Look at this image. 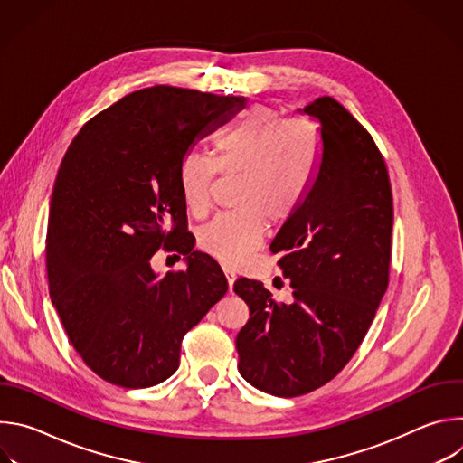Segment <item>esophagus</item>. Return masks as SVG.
I'll list each match as a JSON object with an SVG mask.
<instances>
[{"instance_id":"obj_1","label":"esophagus","mask_w":463,"mask_h":463,"mask_svg":"<svg viewBox=\"0 0 463 463\" xmlns=\"http://www.w3.org/2000/svg\"><path fill=\"white\" fill-rule=\"evenodd\" d=\"M223 273L227 277V284H229V291H232V286H234V280H236V273L229 268H223Z\"/></svg>"}]
</instances>
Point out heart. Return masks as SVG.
<instances>
[{
	"label": "heart",
	"mask_w": 463,
	"mask_h": 463,
	"mask_svg": "<svg viewBox=\"0 0 463 463\" xmlns=\"http://www.w3.org/2000/svg\"><path fill=\"white\" fill-rule=\"evenodd\" d=\"M322 139L317 124L304 117L256 104L214 143V159L188 152L177 166L184 209L202 218L213 205L218 174L241 175L232 213L218 214L197 232V247L238 268L266 238L271 225L288 223L306 203L318 177Z\"/></svg>",
	"instance_id": "obj_1"
}]
</instances>
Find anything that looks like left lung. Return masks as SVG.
<instances>
[{
    "label": "left lung",
    "instance_id": "left-lung-1",
    "mask_svg": "<svg viewBox=\"0 0 463 463\" xmlns=\"http://www.w3.org/2000/svg\"><path fill=\"white\" fill-rule=\"evenodd\" d=\"M304 113L320 122L322 163L306 203L271 243L295 300H275L258 280L234 282L250 311L236 335L238 370L279 398L309 393L348 364L388 288L392 258V186L372 136L332 97Z\"/></svg>",
    "mask_w": 463,
    "mask_h": 463
}]
</instances>
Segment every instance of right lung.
Segmentation results:
<instances>
[{
	"label": "right lung",
	"instance_id": "right-lung-1",
	"mask_svg": "<svg viewBox=\"0 0 463 463\" xmlns=\"http://www.w3.org/2000/svg\"><path fill=\"white\" fill-rule=\"evenodd\" d=\"M245 97L154 86L88 120L65 152L45 240L49 295L70 343L104 381L146 388L179 366L184 334L227 293L218 263L192 250L177 166ZM163 246L187 269L157 278Z\"/></svg>",
	"mask_w": 463,
	"mask_h": 463
}]
</instances>
